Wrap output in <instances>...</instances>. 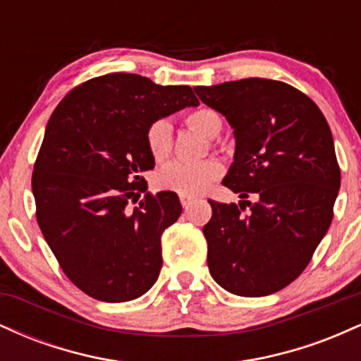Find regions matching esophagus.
Masks as SVG:
<instances>
[{
  "label": "esophagus",
  "mask_w": 361,
  "mask_h": 361,
  "mask_svg": "<svg viewBox=\"0 0 361 361\" xmlns=\"http://www.w3.org/2000/svg\"><path fill=\"white\" fill-rule=\"evenodd\" d=\"M180 202H181V205H183V209H185V210H188V209H190V205L193 204V198L185 197V195H181V197H180Z\"/></svg>",
  "instance_id": "1"
}]
</instances>
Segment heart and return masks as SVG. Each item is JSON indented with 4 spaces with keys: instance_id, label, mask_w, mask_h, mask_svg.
<instances>
[{
    "instance_id": "b5f03b06",
    "label": "heart",
    "mask_w": 361,
    "mask_h": 361,
    "mask_svg": "<svg viewBox=\"0 0 361 361\" xmlns=\"http://www.w3.org/2000/svg\"><path fill=\"white\" fill-rule=\"evenodd\" d=\"M186 123L204 134L205 137H217L222 130V117L217 110L200 106L186 115ZM173 127L168 120H156L147 127L146 144L149 154L156 163H163L171 152ZM222 175V166L217 161H204L197 164L171 163L157 175L156 183L161 190L175 192L185 197H197L207 192L215 180Z\"/></svg>"
}]
</instances>
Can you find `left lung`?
<instances>
[{
    "mask_svg": "<svg viewBox=\"0 0 361 361\" xmlns=\"http://www.w3.org/2000/svg\"><path fill=\"white\" fill-rule=\"evenodd\" d=\"M195 93L234 128V163L222 183L256 198L209 200L210 275L235 295H270L305 270L333 221L341 173L331 128L316 103L287 82L247 78Z\"/></svg>",
    "mask_w": 361,
    "mask_h": 361,
    "instance_id": "obj_1",
    "label": "left lung"
}]
</instances>
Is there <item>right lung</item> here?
<instances>
[{"instance_id": "right-lung-1", "label": "right lung", "mask_w": 361, "mask_h": 361, "mask_svg": "<svg viewBox=\"0 0 361 361\" xmlns=\"http://www.w3.org/2000/svg\"><path fill=\"white\" fill-rule=\"evenodd\" d=\"M185 106H198L190 86L111 73L69 91L49 118L32 175L37 222L66 276L93 299L134 300L159 276L178 195L128 202L146 192L140 175L154 168L147 127Z\"/></svg>"}]
</instances>
